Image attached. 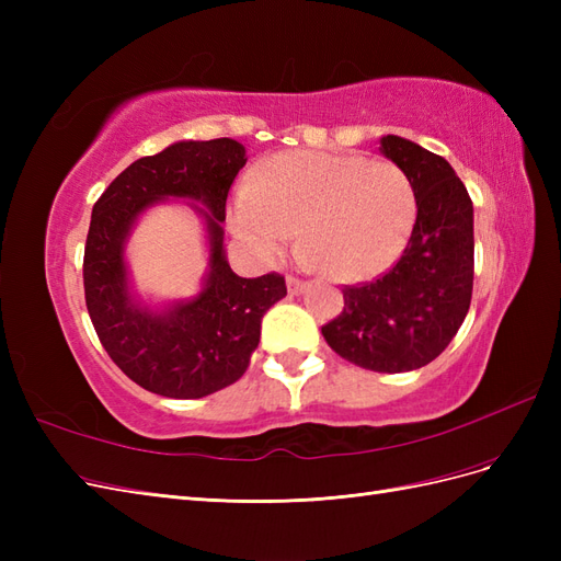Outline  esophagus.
<instances>
[{"instance_id":"esophagus-1","label":"esophagus","mask_w":561,"mask_h":561,"mask_svg":"<svg viewBox=\"0 0 561 561\" xmlns=\"http://www.w3.org/2000/svg\"><path fill=\"white\" fill-rule=\"evenodd\" d=\"M285 283H287V293H290V295H301L304 290H307V283L295 278V276H287Z\"/></svg>"}]
</instances>
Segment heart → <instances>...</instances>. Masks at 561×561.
Listing matches in <instances>:
<instances>
[{
    "label": "heart",
    "instance_id": "1",
    "mask_svg": "<svg viewBox=\"0 0 561 561\" xmlns=\"http://www.w3.org/2000/svg\"><path fill=\"white\" fill-rule=\"evenodd\" d=\"M416 192L393 163L363 154L283 151L239 186L231 227L262 257L301 231V252L336 283L371 280L393 266L416 225Z\"/></svg>",
    "mask_w": 561,
    "mask_h": 561
}]
</instances>
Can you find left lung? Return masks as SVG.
<instances>
[{"instance_id":"obj_1","label":"left lung","mask_w":561,"mask_h":561,"mask_svg":"<svg viewBox=\"0 0 561 561\" xmlns=\"http://www.w3.org/2000/svg\"><path fill=\"white\" fill-rule=\"evenodd\" d=\"M381 154L410 178L416 225L386 276L344 287V311L322 336L344 360L383 375L435 360L461 328L472 297V201L443 157L383 135Z\"/></svg>"}]
</instances>
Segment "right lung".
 Segmentation results:
<instances>
[{
	"label": "right lung",
	"instance_id": "right-lung-1",
	"mask_svg": "<svg viewBox=\"0 0 561 561\" xmlns=\"http://www.w3.org/2000/svg\"><path fill=\"white\" fill-rule=\"evenodd\" d=\"M245 161L231 138L180 140L133 161L93 206L83 250L89 316L118 369L157 396L194 400L239 381L264 313L287 295L283 276L241 278L227 262V194ZM165 199H186L204 219L209 268L194 298L147 305L131 290L125 245L137 219Z\"/></svg>",
	"mask_w": 561,
	"mask_h": 561
}]
</instances>
